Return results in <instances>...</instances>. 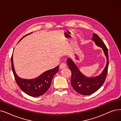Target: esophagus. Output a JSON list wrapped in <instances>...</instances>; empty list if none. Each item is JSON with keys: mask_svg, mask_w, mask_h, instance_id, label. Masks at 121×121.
<instances>
[{"mask_svg": "<svg viewBox=\"0 0 121 121\" xmlns=\"http://www.w3.org/2000/svg\"><path fill=\"white\" fill-rule=\"evenodd\" d=\"M59 68H60V69H64V68H66V65L65 63H62L60 64V65L59 66Z\"/></svg>", "mask_w": 121, "mask_h": 121, "instance_id": "1", "label": "esophagus"}]
</instances>
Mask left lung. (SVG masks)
Instances as JSON below:
<instances>
[{
  "instance_id": "1",
  "label": "left lung",
  "mask_w": 121,
  "mask_h": 121,
  "mask_svg": "<svg viewBox=\"0 0 121 121\" xmlns=\"http://www.w3.org/2000/svg\"><path fill=\"white\" fill-rule=\"evenodd\" d=\"M92 40L98 46L102 48L107 58L106 66L100 75L92 78L86 77L80 71L71 59L69 58L67 60V64L72 73L71 82L72 87L77 92L85 95L94 93L102 86L106 79L109 66V57L106 46L96 34H93Z\"/></svg>"
}]
</instances>
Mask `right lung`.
<instances>
[{"label": "right lung", "instance_id": "1", "mask_svg": "<svg viewBox=\"0 0 121 121\" xmlns=\"http://www.w3.org/2000/svg\"><path fill=\"white\" fill-rule=\"evenodd\" d=\"M31 33L24 36L20 40ZM11 65L15 79L18 86L25 93L33 97L40 96L46 92L50 86L52 78L59 70V66H58L53 69L45 71L34 79L28 80L21 78L17 75L13 65V54L11 56Z\"/></svg>", "mask_w": 121, "mask_h": 121}]
</instances>
